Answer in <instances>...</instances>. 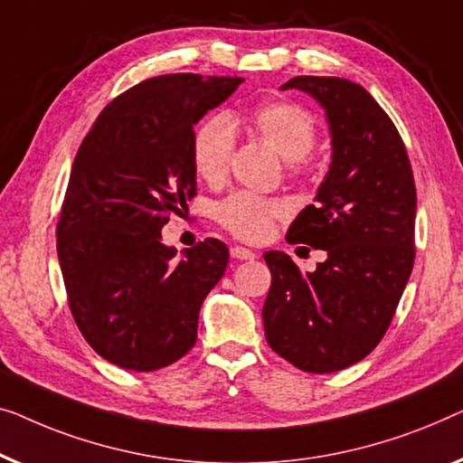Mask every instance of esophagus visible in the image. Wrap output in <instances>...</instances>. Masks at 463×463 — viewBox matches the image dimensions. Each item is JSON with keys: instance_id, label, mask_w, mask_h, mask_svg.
Listing matches in <instances>:
<instances>
[{"instance_id": "obj_1", "label": "esophagus", "mask_w": 463, "mask_h": 463, "mask_svg": "<svg viewBox=\"0 0 463 463\" xmlns=\"http://www.w3.org/2000/svg\"><path fill=\"white\" fill-rule=\"evenodd\" d=\"M231 256L234 260H253L256 258V253L251 250H247V247H239V245H232L231 247Z\"/></svg>"}]
</instances>
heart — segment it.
I'll return each instance as SVG.
<instances>
[{
    "instance_id": "obj_1",
    "label": "heart",
    "mask_w": 463,
    "mask_h": 463,
    "mask_svg": "<svg viewBox=\"0 0 463 463\" xmlns=\"http://www.w3.org/2000/svg\"><path fill=\"white\" fill-rule=\"evenodd\" d=\"M243 121L260 138L277 148L285 159L294 161L298 167L306 155L315 148L317 123L302 104L291 100H269L253 107ZM237 145V136L231 119L222 113L207 117L194 129L191 142L193 167L207 184H220L226 178L231 159ZM285 207L277 199L262 194L237 191L218 201L213 207V218L229 231L232 237L250 243L269 239L272 226L283 218Z\"/></svg>"
}]
</instances>
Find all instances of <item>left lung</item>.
I'll return each instance as SVG.
<instances>
[{
  "mask_svg": "<svg viewBox=\"0 0 463 463\" xmlns=\"http://www.w3.org/2000/svg\"><path fill=\"white\" fill-rule=\"evenodd\" d=\"M289 88L321 102L334 161L288 243L325 250L327 260L304 275L288 253H264L272 275L264 334L294 367L334 373L364 359L390 327L413 270L418 194L405 142L367 90L312 75Z\"/></svg>",
  "mask_w": 463,
  "mask_h": 463,
  "instance_id": "8db88e82",
  "label": "left lung"
}]
</instances>
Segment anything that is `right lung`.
I'll return each instance as SVG.
<instances>
[{
    "mask_svg": "<svg viewBox=\"0 0 463 463\" xmlns=\"http://www.w3.org/2000/svg\"><path fill=\"white\" fill-rule=\"evenodd\" d=\"M241 77H151L110 100L71 169L56 250L69 308L102 359L155 371L197 342L199 310L229 250L205 239L174 260L161 229L197 194L193 126Z\"/></svg>",
    "mask_w": 463,
    "mask_h": 463,
    "instance_id": "1",
    "label": "right lung"
}]
</instances>
